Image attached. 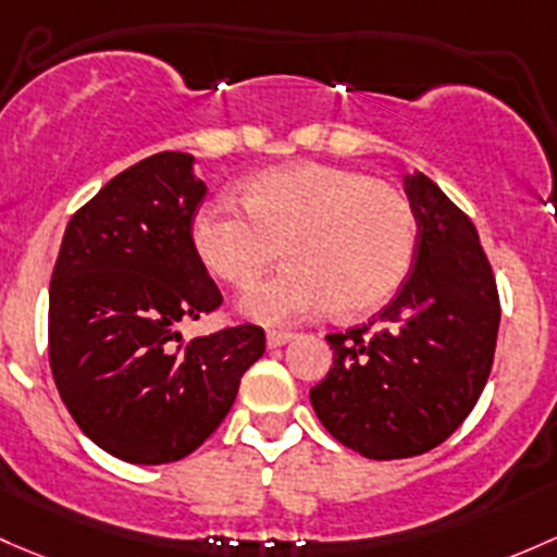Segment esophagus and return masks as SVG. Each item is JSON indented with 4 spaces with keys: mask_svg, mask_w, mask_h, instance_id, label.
<instances>
[{
    "mask_svg": "<svg viewBox=\"0 0 557 557\" xmlns=\"http://www.w3.org/2000/svg\"><path fill=\"white\" fill-rule=\"evenodd\" d=\"M290 338H294V333L290 331H267V347L277 349L283 347V344H288Z\"/></svg>",
    "mask_w": 557,
    "mask_h": 557,
    "instance_id": "1",
    "label": "esophagus"
}]
</instances>
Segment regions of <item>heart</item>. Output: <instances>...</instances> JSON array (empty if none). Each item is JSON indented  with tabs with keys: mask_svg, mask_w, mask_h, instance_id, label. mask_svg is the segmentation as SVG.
I'll return each instance as SVG.
<instances>
[{
	"mask_svg": "<svg viewBox=\"0 0 557 557\" xmlns=\"http://www.w3.org/2000/svg\"><path fill=\"white\" fill-rule=\"evenodd\" d=\"M245 215L224 202L191 221V248L215 280L250 288L277 261L288 267L239 301L245 318L288 323L333 304L368 314L389 301L417 253V213L395 186L352 168L290 162L245 178Z\"/></svg>",
	"mask_w": 557,
	"mask_h": 557,
	"instance_id": "heart-1",
	"label": "heart"
}]
</instances>
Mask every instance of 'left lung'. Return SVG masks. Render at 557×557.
Here are the masks:
<instances>
[{"label": "left lung", "mask_w": 557, "mask_h": 557, "mask_svg": "<svg viewBox=\"0 0 557 557\" xmlns=\"http://www.w3.org/2000/svg\"><path fill=\"white\" fill-rule=\"evenodd\" d=\"M406 195L419 226L411 274L371 323L327 333L333 368L309 392L325 430L368 459H408L454 435L499 333V290L470 215L424 173L406 175Z\"/></svg>", "instance_id": "obj_1"}]
</instances>
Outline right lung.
Returning <instances> with one entry per match:
<instances>
[{"instance_id": "add662e5", "label": "right lung", "mask_w": 557, "mask_h": 557, "mask_svg": "<svg viewBox=\"0 0 557 557\" xmlns=\"http://www.w3.org/2000/svg\"><path fill=\"white\" fill-rule=\"evenodd\" d=\"M205 195L191 154L146 157L72 215L52 269L47 352L61 400L96 446L131 465L200 448L267 349L259 325L191 342L175 331L221 307L191 248Z\"/></svg>"}]
</instances>
